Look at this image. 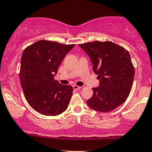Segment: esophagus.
I'll list each match as a JSON object with an SVG mask.
<instances>
[{"mask_svg": "<svg viewBox=\"0 0 152 152\" xmlns=\"http://www.w3.org/2000/svg\"><path fill=\"white\" fill-rule=\"evenodd\" d=\"M73 89L76 90H80L81 88H82V87H80V86H77V85H73Z\"/></svg>", "mask_w": 152, "mask_h": 152, "instance_id": "1", "label": "esophagus"}]
</instances>
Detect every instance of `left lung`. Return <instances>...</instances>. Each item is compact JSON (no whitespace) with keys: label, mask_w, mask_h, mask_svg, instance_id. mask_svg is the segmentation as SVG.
<instances>
[{"label":"left lung","mask_w":152,"mask_h":152,"mask_svg":"<svg viewBox=\"0 0 152 152\" xmlns=\"http://www.w3.org/2000/svg\"><path fill=\"white\" fill-rule=\"evenodd\" d=\"M87 53L98 75L99 85L87 101L92 110L109 113L126 100L131 91L134 69L129 53L114 42H87L79 45Z\"/></svg>","instance_id":"8db88e82"}]
</instances>
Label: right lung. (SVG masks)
<instances>
[{
    "mask_svg": "<svg viewBox=\"0 0 152 152\" xmlns=\"http://www.w3.org/2000/svg\"><path fill=\"white\" fill-rule=\"evenodd\" d=\"M75 45L39 40L22 54L20 70L21 87L28 104L40 114L54 116L66 110L73 87L54 80L58 67Z\"/></svg>",
    "mask_w": 152,
    "mask_h": 152,
    "instance_id": "add662e5",
    "label": "right lung"
}]
</instances>
